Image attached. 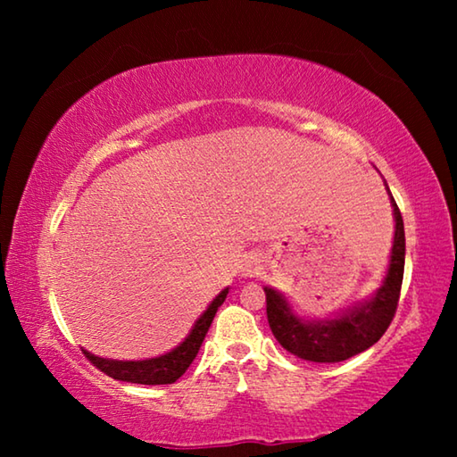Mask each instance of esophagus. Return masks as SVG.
Here are the masks:
<instances>
[{"label": "esophagus", "mask_w": 457, "mask_h": 457, "mask_svg": "<svg viewBox=\"0 0 457 457\" xmlns=\"http://www.w3.org/2000/svg\"><path fill=\"white\" fill-rule=\"evenodd\" d=\"M256 270H258V262H256V260H244V264H242V272H244L245 276L256 274Z\"/></svg>", "instance_id": "34e87169"}]
</instances>
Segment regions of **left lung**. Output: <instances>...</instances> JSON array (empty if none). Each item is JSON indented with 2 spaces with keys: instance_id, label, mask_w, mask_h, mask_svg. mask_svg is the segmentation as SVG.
<instances>
[{
  "instance_id": "8db88e82",
  "label": "left lung",
  "mask_w": 457,
  "mask_h": 457,
  "mask_svg": "<svg viewBox=\"0 0 457 457\" xmlns=\"http://www.w3.org/2000/svg\"><path fill=\"white\" fill-rule=\"evenodd\" d=\"M391 201L393 212H395V239H393L391 264L385 282L373 300L354 308L343 319L306 322L292 314L280 294L272 288H264L268 324L286 351L312 362H340L367 351L389 328L399 304L405 268L403 218H401L395 199L391 197Z\"/></svg>"
}]
</instances>
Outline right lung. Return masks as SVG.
<instances>
[{"instance_id": "1", "label": "right lung", "mask_w": 457, "mask_h": 457, "mask_svg": "<svg viewBox=\"0 0 457 457\" xmlns=\"http://www.w3.org/2000/svg\"><path fill=\"white\" fill-rule=\"evenodd\" d=\"M228 296V288L221 290V294L215 296L210 308L199 316L195 327L191 328L187 338L183 340L179 346H175L173 351L167 354H161V357L146 359V361H108L95 357V354L84 351V357H87L92 365L98 370H103L104 375L117 378V381H127V383H138V385H169L175 383L187 367L197 357L199 346L204 343L207 330L212 327V320L218 308L223 304V300Z\"/></svg>"}]
</instances>
